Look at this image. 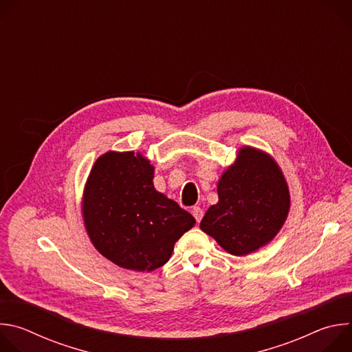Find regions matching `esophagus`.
<instances>
[{
  "instance_id": "1",
  "label": "esophagus",
  "mask_w": 352,
  "mask_h": 352,
  "mask_svg": "<svg viewBox=\"0 0 352 352\" xmlns=\"http://www.w3.org/2000/svg\"><path fill=\"white\" fill-rule=\"evenodd\" d=\"M192 214H193V217L196 219V221L199 223L200 220H202V217H204V210L200 209V208H193V209H192Z\"/></svg>"
}]
</instances>
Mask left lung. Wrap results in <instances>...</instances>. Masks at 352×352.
Segmentation results:
<instances>
[{
	"label": "left lung",
	"instance_id": "obj_1",
	"mask_svg": "<svg viewBox=\"0 0 352 352\" xmlns=\"http://www.w3.org/2000/svg\"><path fill=\"white\" fill-rule=\"evenodd\" d=\"M219 202L200 228L228 254L245 256L267 245L289 210V192L278 164L255 147H241L217 184Z\"/></svg>",
	"mask_w": 352,
	"mask_h": 352
}]
</instances>
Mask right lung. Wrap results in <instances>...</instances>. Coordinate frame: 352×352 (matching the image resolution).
Returning <instances> with one entry per match:
<instances>
[{
    "label": "right lung",
    "mask_w": 352,
    "mask_h": 352,
    "mask_svg": "<svg viewBox=\"0 0 352 352\" xmlns=\"http://www.w3.org/2000/svg\"><path fill=\"white\" fill-rule=\"evenodd\" d=\"M155 168L140 153L100 156L83 192V221L90 241L120 267L152 272L166 265L174 243L195 226L190 213L157 192Z\"/></svg>",
    "instance_id": "obj_1"
}]
</instances>
